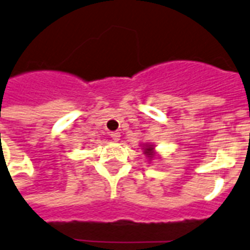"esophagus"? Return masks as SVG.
Wrapping results in <instances>:
<instances>
[{
  "instance_id": "obj_1",
  "label": "esophagus",
  "mask_w": 250,
  "mask_h": 250,
  "mask_svg": "<svg viewBox=\"0 0 250 250\" xmlns=\"http://www.w3.org/2000/svg\"><path fill=\"white\" fill-rule=\"evenodd\" d=\"M110 135H111V138H112V139L115 140V142H117V140H120V133H119V131H112V133H111Z\"/></svg>"
}]
</instances>
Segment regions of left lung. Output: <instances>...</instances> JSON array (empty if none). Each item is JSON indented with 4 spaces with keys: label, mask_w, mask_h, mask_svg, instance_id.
Masks as SVG:
<instances>
[{
    "label": "left lung",
    "mask_w": 250,
    "mask_h": 250,
    "mask_svg": "<svg viewBox=\"0 0 250 250\" xmlns=\"http://www.w3.org/2000/svg\"><path fill=\"white\" fill-rule=\"evenodd\" d=\"M144 153L147 154L149 158L153 157V148H152V146H147V147L144 148Z\"/></svg>",
    "instance_id": "8db88e82"
}]
</instances>
